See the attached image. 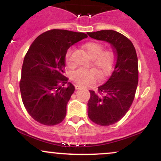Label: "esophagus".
<instances>
[{
	"mask_svg": "<svg viewBox=\"0 0 161 161\" xmlns=\"http://www.w3.org/2000/svg\"><path fill=\"white\" fill-rule=\"evenodd\" d=\"M76 87V90H79V89H81V87L79 86V85H76V87Z\"/></svg>",
	"mask_w": 161,
	"mask_h": 161,
	"instance_id": "esophagus-1",
	"label": "esophagus"
}]
</instances>
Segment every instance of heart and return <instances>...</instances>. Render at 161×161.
Returning a JSON list of instances; mask_svg holds the SVG:
<instances>
[{
    "instance_id": "1",
    "label": "heart",
    "mask_w": 161,
    "mask_h": 161,
    "mask_svg": "<svg viewBox=\"0 0 161 161\" xmlns=\"http://www.w3.org/2000/svg\"><path fill=\"white\" fill-rule=\"evenodd\" d=\"M82 48L92 59L91 64L96 70L93 69H78L73 73L72 79L78 85L87 86L97 80L98 75L100 78H104L111 74L115 65L116 56L111 50H104V46L99 42H87L83 44ZM71 54L72 50L68 49L65 53V62L68 65L72 63Z\"/></svg>"
}]
</instances>
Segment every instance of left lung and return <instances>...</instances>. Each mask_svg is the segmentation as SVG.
Wrapping results in <instances>:
<instances>
[{
  "label": "left lung",
  "mask_w": 161,
  "mask_h": 161,
  "mask_svg": "<svg viewBox=\"0 0 161 161\" xmlns=\"http://www.w3.org/2000/svg\"><path fill=\"white\" fill-rule=\"evenodd\" d=\"M91 38L111 44L116 63L111 76L97 91H90L88 117L97 125L107 126L119 121L133 103L138 84V62L132 42L114 30L87 32Z\"/></svg>",
  "instance_id": "left-lung-1"
}]
</instances>
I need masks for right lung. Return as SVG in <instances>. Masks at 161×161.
I'll return each mask as SVG.
<instances>
[{"label":"right lung","instance_id":"obj_1","mask_svg":"<svg viewBox=\"0 0 161 161\" xmlns=\"http://www.w3.org/2000/svg\"><path fill=\"white\" fill-rule=\"evenodd\" d=\"M87 37L83 32L54 29L41 34L30 45L24 58L20 91L26 111L39 123L55 125L64 120L75 91L63 75L65 53Z\"/></svg>","mask_w":161,"mask_h":161}]
</instances>
